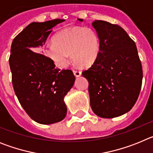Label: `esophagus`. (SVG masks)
<instances>
[{
    "instance_id": "1",
    "label": "esophagus",
    "mask_w": 153,
    "mask_h": 153,
    "mask_svg": "<svg viewBox=\"0 0 153 153\" xmlns=\"http://www.w3.org/2000/svg\"><path fill=\"white\" fill-rule=\"evenodd\" d=\"M81 71H79V70H74V74L75 76H76V77H78V76H81Z\"/></svg>"
}]
</instances>
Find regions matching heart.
Listing matches in <instances>:
<instances>
[{
  "instance_id": "heart-1",
  "label": "heart",
  "mask_w": 153,
  "mask_h": 153,
  "mask_svg": "<svg viewBox=\"0 0 153 153\" xmlns=\"http://www.w3.org/2000/svg\"><path fill=\"white\" fill-rule=\"evenodd\" d=\"M53 40V42L47 44L43 51L59 68L67 67L70 55L75 63L89 67L97 60L100 53V37L90 27H74L62 30Z\"/></svg>"
}]
</instances>
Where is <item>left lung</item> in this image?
Here are the masks:
<instances>
[{
	"instance_id": "1",
	"label": "left lung",
	"mask_w": 153,
	"mask_h": 153,
	"mask_svg": "<svg viewBox=\"0 0 153 153\" xmlns=\"http://www.w3.org/2000/svg\"><path fill=\"white\" fill-rule=\"evenodd\" d=\"M92 24L100 37V53L82 74L89 82L93 113L114 118L128 113L137 100L143 80L141 61L135 42L121 27L104 21Z\"/></svg>"
}]
</instances>
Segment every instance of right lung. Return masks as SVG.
<instances>
[{"instance_id": "add662e5", "label": "right lung", "mask_w": 153, "mask_h": 153, "mask_svg": "<svg viewBox=\"0 0 153 153\" xmlns=\"http://www.w3.org/2000/svg\"><path fill=\"white\" fill-rule=\"evenodd\" d=\"M63 21L32 22L13 39L10 47L13 90L29 117L40 124H53L65 118L64 97L75 81L72 70H60L49 58L36 53L45 44L52 28Z\"/></svg>"}]
</instances>
